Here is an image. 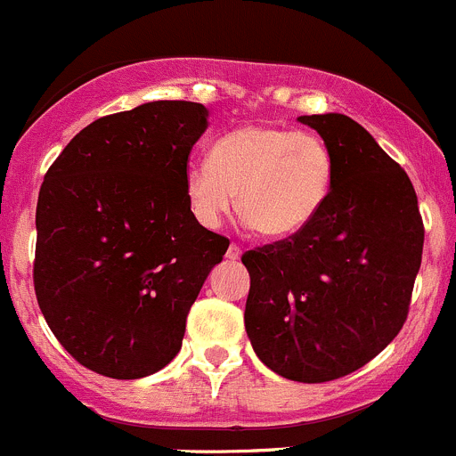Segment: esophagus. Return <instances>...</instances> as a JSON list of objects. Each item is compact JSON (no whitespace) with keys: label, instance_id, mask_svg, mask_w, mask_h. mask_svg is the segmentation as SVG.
<instances>
[{"label":"esophagus","instance_id":"obj_1","mask_svg":"<svg viewBox=\"0 0 456 456\" xmlns=\"http://www.w3.org/2000/svg\"><path fill=\"white\" fill-rule=\"evenodd\" d=\"M240 256H242V249L236 245V242H232L227 249V260H240Z\"/></svg>","mask_w":456,"mask_h":456}]
</instances>
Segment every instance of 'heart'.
Listing matches in <instances>:
<instances>
[{
	"label": "heart",
	"mask_w": 456,
	"mask_h": 456,
	"mask_svg": "<svg viewBox=\"0 0 456 456\" xmlns=\"http://www.w3.org/2000/svg\"><path fill=\"white\" fill-rule=\"evenodd\" d=\"M334 184V160L318 135L272 125H247L216 140L211 160L189 162L184 193L202 227L238 214L258 236L281 240L303 232Z\"/></svg>",
	"instance_id": "obj_1"
}]
</instances>
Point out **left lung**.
Segmentation results:
<instances>
[{
	"label": "left lung",
	"instance_id": "1",
	"mask_svg": "<svg viewBox=\"0 0 456 456\" xmlns=\"http://www.w3.org/2000/svg\"><path fill=\"white\" fill-rule=\"evenodd\" d=\"M298 122L330 149L334 184L303 232L242 256L245 330L269 370L325 383L363 368L401 331L423 220L408 174L359 122L340 113Z\"/></svg>",
	"mask_w": 456,
	"mask_h": 456
}]
</instances>
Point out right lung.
<instances>
[{
	"label": "right lung",
	"mask_w": 456,
	"mask_h": 456,
	"mask_svg": "<svg viewBox=\"0 0 456 456\" xmlns=\"http://www.w3.org/2000/svg\"><path fill=\"white\" fill-rule=\"evenodd\" d=\"M207 118L183 100L100 118L44 175L35 294L64 350L102 377L142 379L171 363L189 309L227 251L184 193Z\"/></svg>",
	"instance_id": "obj_1"
}]
</instances>
